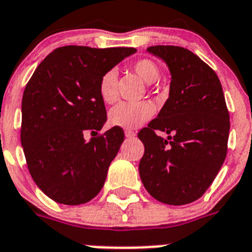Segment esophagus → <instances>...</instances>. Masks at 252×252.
I'll use <instances>...</instances> for the list:
<instances>
[{"label":"esophagus","mask_w":252,"mask_h":252,"mask_svg":"<svg viewBox=\"0 0 252 252\" xmlns=\"http://www.w3.org/2000/svg\"><path fill=\"white\" fill-rule=\"evenodd\" d=\"M125 135L127 136V138H134V136H135V132L131 131V130H126V131H125Z\"/></svg>","instance_id":"1"}]
</instances>
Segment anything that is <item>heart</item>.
I'll return each mask as SVG.
<instances>
[{
	"label": "heart",
	"instance_id": "obj_1",
	"mask_svg": "<svg viewBox=\"0 0 252 252\" xmlns=\"http://www.w3.org/2000/svg\"><path fill=\"white\" fill-rule=\"evenodd\" d=\"M132 71L144 83L153 84L159 77V68L153 60L139 59L132 63ZM99 95L104 102L112 104L117 98V75L108 71L98 84ZM155 108L147 101L142 102H120L109 112V124L121 128H136L153 118Z\"/></svg>",
	"mask_w": 252,
	"mask_h": 252
}]
</instances>
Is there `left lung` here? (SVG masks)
Segmentation results:
<instances>
[{
  "label": "left lung",
  "instance_id": "obj_1",
  "mask_svg": "<svg viewBox=\"0 0 252 252\" xmlns=\"http://www.w3.org/2000/svg\"><path fill=\"white\" fill-rule=\"evenodd\" d=\"M147 51L164 60L172 77L164 106L138 132L144 144L139 175L154 198L185 205L206 192L225 161L229 110L218 76L192 51L177 46Z\"/></svg>",
  "mask_w": 252,
  "mask_h": 252
}]
</instances>
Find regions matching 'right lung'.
Returning a JSON list of instances; mask_svg holds the SVG:
<instances>
[{
    "instance_id": "1",
    "label": "right lung",
    "mask_w": 252,
    "mask_h": 252,
    "mask_svg": "<svg viewBox=\"0 0 252 252\" xmlns=\"http://www.w3.org/2000/svg\"><path fill=\"white\" fill-rule=\"evenodd\" d=\"M131 47L64 46L39 64L22 98L21 143L39 189L64 205H80L102 189L109 165L125 139L121 127L91 138L106 122L98 84L131 54Z\"/></svg>"
}]
</instances>
